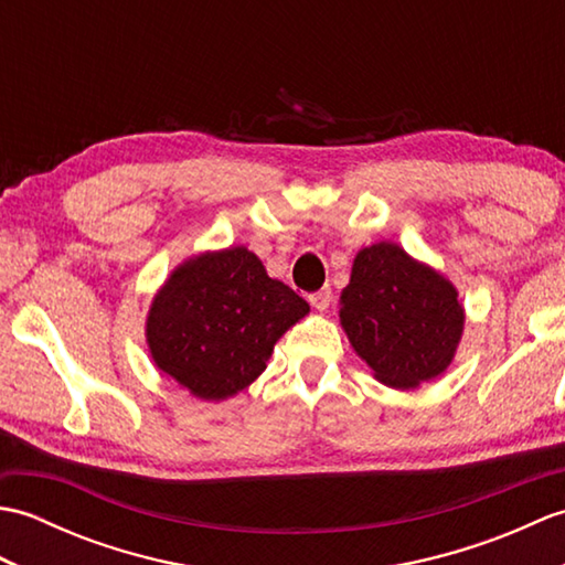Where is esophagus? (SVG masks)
<instances>
[{"mask_svg":"<svg viewBox=\"0 0 565 565\" xmlns=\"http://www.w3.org/2000/svg\"><path fill=\"white\" fill-rule=\"evenodd\" d=\"M308 301L316 310H328L330 303H332V289H330V286H322V289H318V291L308 296Z\"/></svg>","mask_w":565,"mask_h":565,"instance_id":"esophagus-1","label":"esophagus"}]
</instances>
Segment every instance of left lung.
Listing matches in <instances>:
<instances>
[{
    "instance_id": "8db88e82",
    "label": "left lung",
    "mask_w": 565,
    "mask_h": 565,
    "mask_svg": "<svg viewBox=\"0 0 565 565\" xmlns=\"http://www.w3.org/2000/svg\"><path fill=\"white\" fill-rule=\"evenodd\" d=\"M354 352L391 388H417L451 364L463 332L454 284L395 243L359 249L340 296Z\"/></svg>"
}]
</instances>
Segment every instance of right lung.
Wrapping results in <instances>:
<instances>
[{
  "mask_svg": "<svg viewBox=\"0 0 565 565\" xmlns=\"http://www.w3.org/2000/svg\"><path fill=\"white\" fill-rule=\"evenodd\" d=\"M308 310L255 252L227 247L179 264L152 298L146 338L152 362L179 386L223 401L267 369L276 340Z\"/></svg>",
  "mask_w": 565,
  "mask_h": 565,
  "instance_id": "obj_1",
  "label": "right lung"
}]
</instances>
